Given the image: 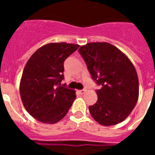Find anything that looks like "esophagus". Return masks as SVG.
Instances as JSON below:
<instances>
[{
	"label": "esophagus",
	"mask_w": 155,
	"mask_h": 155,
	"mask_svg": "<svg viewBox=\"0 0 155 155\" xmlns=\"http://www.w3.org/2000/svg\"><path fill=\"white\" fill-rule=\"evenodd\" d=\"M78 92L80 93L81 94H84V93L86 92V89H83V90H79V91H78Z\"/></svg>",
	"instance_id": "esophagus-1"
}]
</instances>
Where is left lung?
<instances>
[{"mask_svg": "<svg viewBox=\"0 0 155 155\" xmlns=\"http://www.w3.org/2000/svg\"><path fill=\"white\" fill-rule=\"evenodd\" d=\"M93 80L102 88L88 109L102 126H113L130 114L139 96V81L134 64L121 50L108 42H90L78 50Z\"/></svg>", "mask_w": 155, "mask_h": 155, "instance_id": "obj_1", "label": "left lung"}]
</instances>
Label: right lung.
Listing matches in <instances>:
<instances>
[{
	"mask_svg": "<svg viewBox=\"0 0 155 155\" xmlns=\"http://www.w3.org/2000/svg\"><path fill=\"white\" fill-rule=\"evenodd\" d=\"M78 47L67 42L48 43L38 49L25 64L19 87L21 101L27 112L42 124L62 120L76 98L74 90L60 85L64 61Z\"/></svg>",
	"mask_w": 155,
	"mask_h": 155,
	"instance_id": "add662e5",
	"label": "right lung"
}]
</instances>
